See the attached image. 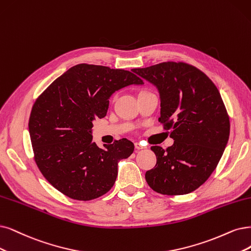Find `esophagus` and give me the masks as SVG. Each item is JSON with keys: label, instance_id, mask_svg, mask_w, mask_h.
I'll use <instances>...</instances> for the list:
<instances>
[{"label": "esophagus", "instance_id": "obj_1", "mask_svg": "<svg viewBox=\"0 0 251 251\" xmlns=\"http://www.w3.org/2000/svg\"><path fill=\"white\" fill-rule=\"evenodd\" d=\"M134 146H135V149H137V150H143V149H146V147H144L143 145H141L140 143H135L134 144Z\"/></svg>", "mask_w": 251, "mask_h": 251}]
</instances>
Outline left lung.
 <instances>
[{
  "instance_id": "obj_1",
  "label": "left lung",
  "mask_w": 251,
  "mask_h": 251,
  "mask_svg": "<svg viewBox=\"0 0 251 251\" xmlns=\"http://www.w3.org/2000/svg\"><path fill=\"white\" fill-rule=\"evenodd\" d=\"M133 72L158 91V121L174 140L166 150L151 147L157 162L146 180L166 196L190 193L214 172L228 142L229 118L220 93L205 73L185 63L165 62Z\"/></svg>"
}]
</instances>
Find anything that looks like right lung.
<instances>
[{
    "label": "right lung",
    "instance_id": "add662e5",
    "mask_svg": "<svg viewBox=\"0 0 251 251\" xmlns=\"http://www.w3.org/2000/svg\"><path fill=\"white\" fill-rule=\"evenodd\" d=\"M144 81L130 71L78 64L64 72L33 105L29 132L35 161L42 175L65 196L91 201L114 186L120 160L133 153L123 138L99 148L93 142V121L103 118L109 98Z\"/></svg>",
    "mask_w": 251,
    "mask_h": 251
}]
</instances>
